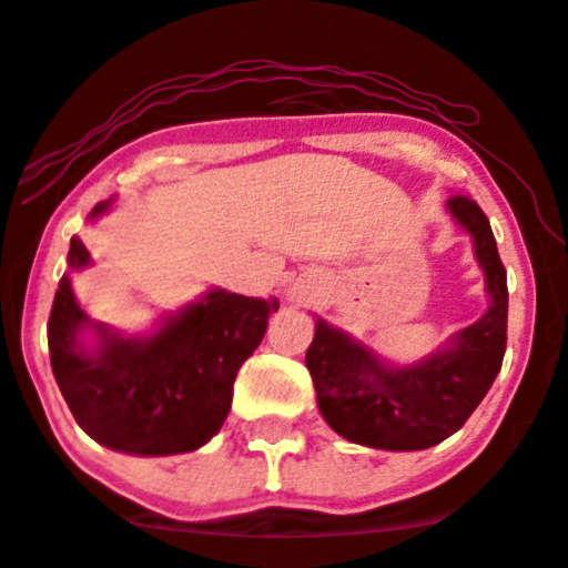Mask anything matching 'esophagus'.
Segmentation results:
<instances>
[{
  "label": "esophagus",
  "mask_w": 568,
  "mask_h": 568,
  "mask_svg": "<svg viewBox=\"0 0 568 568\" xmlns=\"http://www.w3.org/2000/svg\"><path fill=\"white\" fill-rule=\"evenodd\" d=\"M293 296H296L298 302H302V298H310L312 296V291L310 288H296V291H293Z\"/></svg>",
  "instance_id": "1"
}]
</instances>
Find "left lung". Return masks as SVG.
I'll list each match as a JSON object with an SVG mask.
<instances>
[{
	"mask_svg": "<svg viewBox=\"0 0 568 568\" xmlns=\"http://www.w3.org/2000/svg\"><path fill=\"white\" fill-rule=\"evenodd\" d=\"M474 235L476 258L487 275L489 310L444 349L407 371L384 367L327 327L323 320L306 349V367L323 418L336 434L375 449H426L453 436L470 418L503 367L508 341V275L497 254L489 219L479 203L455 193L447 201Z\"/></svg>",
	"mask_w": 568,
	"mask_h": 568,
	"instance_id": "left-lung-1",
	"label": "left lung"
}]
</instances>
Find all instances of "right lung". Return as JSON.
<instances>
[{
  "instance_id": "add662e5",
  "label": "right lung",
  "mask_w": 568,
  "mask_h": 568,
  "mask_svg": "<svg viewBox=\"0 0 568 568\" xmlns=\"http://www.w3.org/2000/svg\"><path fill=\"white\" fill-rule=\"evenodd\" d=\"M108 203H98L92 216ZM89 251L71 237L68 266L81 270ZM277 302L214 291L148 341H126L100 327V352L87 354V323L71 280L60 277L47 323L52 373L73 418L94 442L132 455L190 453L227 418L232 386L266 333Z\"/></svg>"
}]
</instances>
